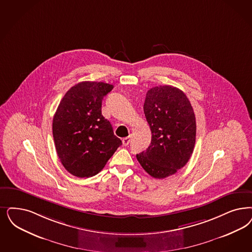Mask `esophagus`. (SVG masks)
<instances>
[{
    "instance_id": "34e87169",
    "label": "esophagus",
    "mask_w": 252,
    "mask_h": 252,
    "mask_svg": "<svg viewBox=\"0 0 252 252\" xmlns=\"http://www.w3.org/2000/svg\"><path fill=\"white\" fill-rule=\"evenodd\" d=\"M130 136H128V137H126V138H124L123 140H122V141H123V145H124V146H127V145L129 144V142H130Z\"/></svg>"
}]
</instances>
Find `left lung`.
Wrapping results in <instances>:
<instances>
[{
	"label": "left lung",
	"mask_w": 252,
	"mask_h": 252,
	"mask_svg": "<svg viewBox=\"0 0 252 252\" xmlns=\"http://www.w3.org/2000/svg\"><path fill=\"white\" fill-rule=\"evenodd\" d=\"M143 110L152 141L137 159L149 175L165 179L186 165L192 154L196 136L193 109L181 89L160 86L148 91Z\"/></svg>",
	"instance_id": "obj_1"
}]
</instances>
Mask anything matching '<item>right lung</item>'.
I'll return each mask as SVG.
<instances>
[{
	"label": "right lung",
	"instance_id": "add662e5",
	"mask_svg": "<svg viewBox=\"0 0 252 252\" xmlns=\"http://www.w3.org/2000/svg\"><path fill=\"white\" fill-rule=\"evenodd\" d=\"M113 88L102 82H81L67 91L54 115L56 151L73 176H95L122 145L101 113L102 99Z\"/></svg>",
	"mask_w": 252,
	"mask_h": 252
}]
</instances>
